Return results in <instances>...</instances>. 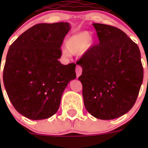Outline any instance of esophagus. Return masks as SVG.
Here are the masks:
<instances>
[{
	"label": "esophagus",
	"mask_w": 148,
	"mask_h": 148,
	"mask_svg": "<svg viewBox=\"0 0 148 148\" xmlns=\"http://www.w3.org/2000/svg\"><path fill=\"white\" fill-rule=\"evenodd\" d=\"M75 73H76L77 78L80 76L81 74H82V69L80 66H76V69H75Z\"/></svg>",
	"instance_id": "1"
}]
</instances>
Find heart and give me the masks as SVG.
Listing matches in <instances>:
<instances>
[{
  "mask_svg": "<svg viewBox=\"0 0 148 148\" xmlns=\"http://www.w3.org/2000/svg\"><path fill=\"white\" fill-rule=\"evenodd\" d=\"M93 44V40L90 38V35L87 31L78 32L71 35L66 40L65 46L70 54L77 55L83 53L85 49L90 48ZM65 53L67 54L66 51Z\"/></svg>",
  "mask_w": 148,
  "mask_h": 148,
  "instance_id": "heart-1",
  "label": "heart"
}]
</instances>
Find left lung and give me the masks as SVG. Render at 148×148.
Returning a JSON list of instances; mask_svg holds the SVG:
<instances>
[{"label":"left lung","mask_w":148,"mask_h":148,"mask_svg":"<svg viewBox=\"0 0 148 148\" xmlns=\"http://www.w3.org/2000/svg\"><path fill=\"white\" fill-rule=\"evenodd\" d=\"M99 44L76 62L82 67L84 103L88 113L102 120L114 119L133 107L143 82L138 45L113 26L93 23Z\"/></svg>","instance_id":"1"}]
</instances>
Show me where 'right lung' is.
<instances>
[{
  "mask_svg": "<svg viewBox=\"0 0 148 148\" xmlns=\"http://www.w3.org/2000/svg\"><path fill=\"white\" fill-rule=\"evenodd\" d=\"M70 29L64 22L38 23L22 33L8 50L3 84L13 107L29 119L53 116L64 90L76 78L75 64L63 65L58 61Z\"/></svg>",
  "mask_w": 148,
  "mask_h": 148,
  "instance_id": "1",
  "label": "right lung"
}]
</instances>
